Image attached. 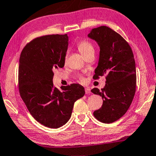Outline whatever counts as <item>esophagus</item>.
<instances>
[{
	"instance_id": "34e87169",
	"label": "esophagus",
	"mask_w": 156,
	"mask_h": 156,
	"mask_svg": "<svg viewBox=\"0 0 156 156\" xmlns=\"http://www.w3.org/2000/svg\"><path fill=\"white\" fill-rule=\"evenodd\" d=\"M85 92H86V94H90V89L89 88H85Z\"/></svg>"
}]
</instances>
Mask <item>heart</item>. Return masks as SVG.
Segmentation results:
<instances>
[{"instance_id": "1", "label": "heart", "mask_w": 156, "mask_h": 156, "mask_svg": "<svg viewBox=\"0 0 156 156\" xmlns=\"http://www.w3.org/2000/svg\"><path fill=\"white\" fill-rule=\"evenodd\" d=\"M79 52L81 53L82 55H83L84 57H86V55L89 54V53L94 52V48L93 44L90 42H88L87 40H81L78 42V45H77ZM80 79L81 81H83L84 78L83 77H80Z\"/></svg>"}]
</instances>
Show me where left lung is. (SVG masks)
<instances>
[{
	"instance_id": "left-lung-1",
	"label": "left lung",
	"mask_w": 156,
	"mask_h": 156,
	"mask_svg": "<svg viewBox=\"0 0 156 156\" xmlns=\"http://www.w3.org/2000/svg\"><path fill=\"white\" fill-rule=\"evenodd\" d=\"M88 37L96 41L100 48L94 78L106 75L104 88L91 90L103 98L102 106L94 111V116L103 123H112L127 112L135 96L136 68L133 52L125 39L108 27L92 29Z\"/></svg>"
}]
</instances>
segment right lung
<instances>
[{
  "instance_id": "right-lung-1",
  "label": "right lung",
  "mask_w": 156,
  "mask_h": 156,
  "mask_svg": "<svg viewBox=\"0 0 156 156\" xmlns=\"http://www.w3.org/2000/svg\"><path fill=\"white\" fill-rule=\"evenodd\" d=\"M68 47L67 34L38 37L26 45L19 59L21 97L37 122L54 129L68 122L75 101L85 95L80 84L60 89L53 84V71L64 67Z\"/></svg>"
}]
</instances>
